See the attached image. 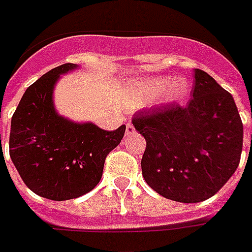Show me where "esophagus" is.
<instances>
[{
    "label": "esophagus",
    "mask_w": 252,
    "mask_h": 252,
    "mask_svg": "<svg viewBox=\"0 0 252 252\" xmlns=\"http://www.w3.org/2000/svg\"><path fill=\"white\" fill-rule=\"evenodd\" d=\"M134 131H135L134 126H133L131 123H127V125H126V134H127V135L133 134Z\"/></svg>",
    "instance_id": "esophagus-1"
}]
</instances>
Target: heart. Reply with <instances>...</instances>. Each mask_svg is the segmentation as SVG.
I'll return each instance as SVG.
<instances>
[{
  "mask_svg": "<svg viewBox=\"0 0 252 252\" xmlns=\"http://www.w3.org/2000/svg\"><path fill=\"white\" fill-rule=\"evenodd\" d=\"M167 84H168V78H151L144 84H141L137 92H138L141 97H144L145 100H149V99H153L155 96H158L160 92H163L164 88L167 87ZM186 91L187 84L185 80H182V78L174 80L169 85V97L171 99H178V97L186 94Z\"/></svg>",
  "mask_w": 252,
  "mask_h": 252,
  "instance_id": "heart-1",
  "label": "heart"
}]
</instances>
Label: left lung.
I'll return each instance as SVG.
<instances>
[{"label":"left lung","mask_w":252,"mask_h":252,"mask_svg":"<svg viewBox=\"0 0 252 252\" xmlns=\"http://www.w3.org/2000/svg\"><path fill=\"white\" fill-rule=\"evenodd\" d=\"M191 100L135 114L144 135L142 176L164 198L195 203L213 197L236 171L243 123L232 94L201 69L194 72Z\"/></svg>","instance_id":"8db88e82"}]
</instances>
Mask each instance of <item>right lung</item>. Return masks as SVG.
<instances>
[{
  "label": "right lung",
  "instance_id": "add662e5",
  "mask_svg": "<svg viewBox=\"0 0 252 252\" xmlns=\"http://www.w3.org/2000/svg\"><path fill=\"white\" fill-rule=\"evenodd\" d=\"M63 63L27 88L10 123L9 155L27 187L40 197L66 201L81 197L100 182L107 155L119 145L126 126L114 131L60 117L53 89Z\"/></svg>",
  "mask_w": 252,
  "mask_h": 252
}]
</instances>
